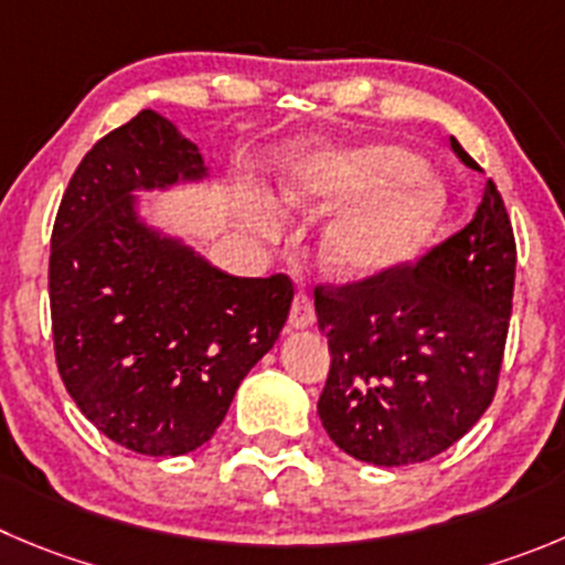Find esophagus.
<instances>
[{"mask_svg":"<svg viewBox=\"0 0 565 565\" xmlns=\"http://www.w3.org/2000/svg\"><path fill=\"white\" fill-rule=\"evenodd\" d=\"M315 323V307L312 298L307 292H295L292 312H289V326L292 329H309Z\"/></svg>","mask_w":565,"mask_h":565,"instance_id":"1","label":"esophagus"}]
</instances>
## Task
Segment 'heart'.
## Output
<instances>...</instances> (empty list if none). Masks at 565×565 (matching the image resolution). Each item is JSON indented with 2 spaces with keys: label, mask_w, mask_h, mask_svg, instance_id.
Returning a JSON list of instances; mask_svg holds the SVG:
<instances>
[{
  "label": "heart",
  "mask_w": 565,
  "mask_h": 565,
  "mask_svg": "<svg viewBox=\"0 0 565 565\" xmlns=\"http://www.w3.org/2000/svg\"><path fill=\"white\" fill-rule=\"evenodd\" d=\"M281 194L292 209L342 205L320 234V256L342 281H367L413 262L446 214V189L402 147L365 145L323 150L284 175ZM256 231H273L276 217L262 200L242 205Z\"/></svg>",
  "instance_id": "1"
}]
</instances>
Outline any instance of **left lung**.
<instances>
[{
    "label": "left lung",
    "mask_w": 565,
    "mask_h": 565,
    "mask_svg": "<svg viewBox=\"0 0 565 565\" xmlns=\"http://www.w3.org/2000/svg\"><path fill=\"white\" fill-rule=\"evenodd\" d=\"M451 147L471 167L455 139ZM513 281V228L488 181L471 223L415 267L315 289L331 351L318 415L331 440L384 468L455 446L497 393Z\"/></svg>",
    "instance_id": "left-lung-1"
}]
</instances>
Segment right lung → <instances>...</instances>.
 <instances>
[{
	"label": "right lung",
	"mask_w": 565,
	"mask_h": 565,
	"mask_svg": "<svg viewBox=\"0 0 565 565\" xmlns=\"http://www.w3.org/2000/svg\"><path fill=\"white\" fill-rule=\"evenodd\" d=\"M209 178L198 145L145 108L86 152L52 228L57 371L81 413L136 455L209 443L292 303L281 273L228 276L145 217L147 192Z\"/></svg>",
	"instance_id": "obj_1"
}]
</instances>
